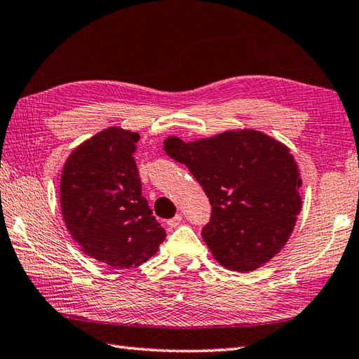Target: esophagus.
<instances>
[{"label":"esophagus","instance_id":"1","mask_svg":"<svg viewBox=\"0 0 359 359\" xmlns=\"http://www.w3.org/2000/svg\"><path fill=\"white\" fill-rule=\"evenodd\" d=\"M181 221H182V215L177 213L173 218L167 219V226H169V227H177V226L181 224Z\"/></svg>","mask_w":359,"mask_h":359}]
</instances>
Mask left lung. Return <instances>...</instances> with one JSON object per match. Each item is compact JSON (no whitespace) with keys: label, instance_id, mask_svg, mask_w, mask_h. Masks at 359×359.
<instances>
[{"label":"left lung","instance_id":"obj_1","mask_svg":"<svg viewBox=\"0 0 359 359\" xmlns=\"http://www.w3.org/2000/svg\"><path fill=\"white\" fill-rule=\"evenodd\" d=\"M164 150L187 165L210 200L201 235L222 267L252 272L281 252L302 205L299 169L287 146L241 129L189 142L167 137Z\"/></svg>","mask_w":359,"mask_h":359}]
</instances>
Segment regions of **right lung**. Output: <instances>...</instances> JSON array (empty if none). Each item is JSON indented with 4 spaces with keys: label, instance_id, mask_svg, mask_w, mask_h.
<instances>
[{
    "label": "right lung",
    "instance_id": "right-lung-1",
    "mask_svg": "<svg viewBox=\"0 0 359 359\" xmlns=\"http://www.w3.org/2000/svg\"><path fill=\"white\" fill-rule=\"evenodd\" d=\"M137 132L112 126L67 158L60 204L69 233L87 257L115 269L138 267L158 252L165 230L141 196Z\"/></svg>",
    "mask_w": 359,
    "mask_h": 359
}]
</instances>
